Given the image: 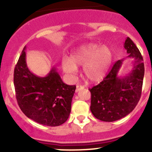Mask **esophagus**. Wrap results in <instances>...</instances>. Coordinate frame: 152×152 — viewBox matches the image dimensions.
I'll use <instances>...</instances> for the list:
<instances>
[{
    "instance_id": "1",
    "label": "esophagus",
    "mask_w": 152,
    "mask_h": 152,
    "mask_svg": "<svg viewBox=\"0 0 152 152\" xmlns=\"http://www.w3.org/2000/svg\"><path fill=\"white\" fill-rule=\"evenodd\" d=\"M82 89H84V86H82V85H76V92H79V90H82Z\"/></svg>"
}]
</instances>
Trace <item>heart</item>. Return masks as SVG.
Masks as SVG:
<instances>
[{"label":"heart","mask_w":152,"mask_h":152,"mask_svg":"<svg viewBox=\"0 0 152 152\" xmlns=\"http://www.w3.org/2000/svg\"><path fill=\"white\" fill-rule=\"evenodd\" d=\"M113 60V53L107 45L90 43L76 49L70 58H63L62 67L64 72L73 76L78 70L77 66H84V73L92 82L103 79Z\"/></svg>","instance_id":"heart-1"}]
</instances>
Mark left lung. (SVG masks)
<instances>
[{"mask_svg": "<svg viewBox=\"0 0 152 152\" xmlns=\"http://www.w3.org/2000/svg\"><path fill=\"white\" fill-rule=\"evenodd\" d=\"M124 48L128 57L134 59L130 73L123 77L118 76L124 61L120 59L102 82L90 89V110L96 118L102 121H115L126 116L135 108L141 96L144 76L142 56L129 37L126 39Z\"/></svg>", "mask_w": 152, "mask_h": 152, "instance_id": "left-lung-1", "label": "left lung"}]
</instances>
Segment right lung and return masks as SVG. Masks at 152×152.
<instances>
[{
	"mask_svg": "<svg viewBox=\"0 0 152 152\" xmlns=\"http://www.w3.org/2000/svg\"><path fill=\"white\" fill-rule=\"evenodd\" d=\"M24 47L14 71V85L23 113L38 124L56 126L64 124L71 110L76 86L62 82L54 67L40 77L30 71Z\"/></svg>",
	"mask_w": 152,
	"mask_h": 152,
	"instance_id": "1",
	"label": "right lung"
}]
</instances>
